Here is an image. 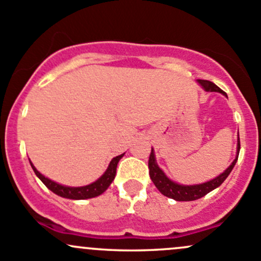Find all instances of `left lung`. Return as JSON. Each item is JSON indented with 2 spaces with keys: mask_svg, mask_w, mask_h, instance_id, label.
<instances>
[{
  "mask_svg": "<svg viewBox=\"0 0 261 261\" xmlns=\"http://www.w3.org/2000/svg\"><path fill=\"white\" fill-rule=\"evenodd\" d=\"M200 85L204 87L205 91L210 92H220V94L226 95L221 89H219L215 84H213L211 81L206 80H197ZM239 151H240V139H238V150H237V158L232 161L231 165L227 167L226 170L220 174L219 176H216L215 179L206 181V182L199 184V185H180V184L174 182L164 174L163 170L159 167L156 164L155 153H153V149H151L149 158V174L151 177L152 182L155 184V186L158 188V190L160 191L163 195H165L170 199H174L176 201H193V200H197L200 197L205 196L206 194H209L210 191H213L214 189L219 188L221 184L224 182L225 179L229 176V174L231 172V170L234 169L235 164H237L238 158H239Z\"/></svg>",
  "mask_w": 261,
  "mask_h": 261,
  "instance_id": "1",
  "label": "left lung"
}]
</instances>
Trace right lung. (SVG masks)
I'll return each instance as SVG.
<instances>
[{
  "label": "right lung",
  "instance_id": "add662e5",
  "mask_svg": "<svg viewBox=\"0 0 261 261\" xmlns=\"http://www.w3.org/2000/svg\"><path fill=\"white\" fill-rule=\"evenodd\" d=\"M123 156L119 155L116 158H114L110 163V165L108 167L105 172H103L102 176L100 179H97L95 182L90 184V185L86 186H80V188H71V186H64V185H60V184L55 182L47 177L43 176L41 172L37 171V169L32 165V163L30 161L31 164L32 169H34L35 174L36 176L42 181L43 184L46 185V188L50 189L52 193H55L56 195L61 196V197H66V199H72V200H85V199H91V197H96L98 195H101L102 193H105L106 189L109 188L110 184L115 179V175H116V167L117 164H119L120 159Z\"/></svg>",
  "mask_w": 261,
  "mask_h": 261
}]
</instances>
